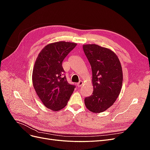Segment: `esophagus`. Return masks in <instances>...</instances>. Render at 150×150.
<instances>
[{
  "mask_svg": "<svg viewBox=\"0 0 150 150\" xmlns=\"http://www.w3.org/2000/svg\"><path fill=\"white\" fill-rule=\"evenodd\" d=\"M83 84V81H80L79 82L78 84H77V86H78V87H81V86H82Z\"/></svg>",
  "mask_w": 150,
  "mask_h": 150,
  "instance_id": "obj_1",
  "label": "esophagus"
}]
</instances>
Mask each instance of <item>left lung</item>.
Segmentation results:
<instances>
[{
	"label": "left lung",
	"mask_w": 150,
	"mask_h": 150,
	"mask_svg": "<svg viewBox=\"0 0 150 150\" xmlns=\"http://www.w3.org/2000/svg\"><path fill=\"white\" fill-rule=\"evenodd\" d=\"M91 66L93 92L84 99L86 107L94 113L110 108L120 94L122 71L119 58L111 49L97 44L83 46Z\"/></svg>",
	"instance_id": "1"
}]
</instances>
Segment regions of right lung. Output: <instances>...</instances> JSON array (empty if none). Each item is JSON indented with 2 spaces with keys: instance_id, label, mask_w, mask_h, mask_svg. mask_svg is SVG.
<instances>
[{
  "instance_id": "add662e5",
  "label": "right lung",
  "mask_w": 150,
  "mask_h": 150,
  "mask_svg": "<svg viewBox=\"0 0 150 150\" xmlns=\"http://www.w3.org/2000/svg\"><path fill=\"white\" fill-rule=\"evenodd\" d=\"M77 44L59 41L47 44L36 59L33 71L34 89L44 105L57 111L67 104L75 86L67 83L62 62Z\"/></svg>"
}]
</instances>
